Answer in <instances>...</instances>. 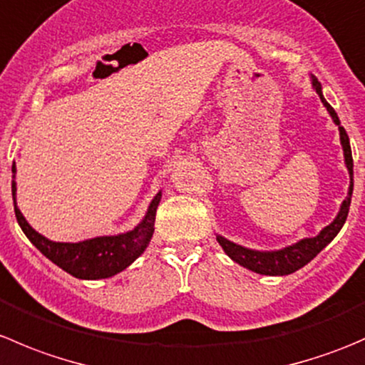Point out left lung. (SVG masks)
I'll use <instances>...</instances> for the list:
<instances>
[{"label": "left lung", "instance_id": "obj_1", "mask_svg": "<svg viewBox=\"0 0 365 365\" xmlns=\"http://www.w3.org/2000/svg\"><path fill=\"white\" fill-rule=\"evenodd\" d=\"M312 79V88L316 90V93L322 98L323 106L327 108L330 116H332L334 123L339 127V135H341V145L342 152H344V164L348 168L349 173V189L348 196L342 201L339 213H337L336 219L329 224L327 227H323L319 231V235L312 238H304V240L297 242V244L288 245L284 249H279V251H254V249L242 247V245L235 244V242H230L227 238L217 235V242H219L220 247L224 249V252L235 261V263L242 264L247 270L256 272V274L261 275H288L293 274V272L300 270L302 267L309 263L311 259H314L330 242L336 238V235L339 233L341 227L344 226L346 217H348L349 212V203H351V194H353V157H351V146H349L348 134H346L344 128L341 127V121L337 113L334 111L332 106L325 101L322 91V84L316 79L314 76H311Z\"/></svg>", "mask_w": 365, "mask_h": 365}]
</instances>
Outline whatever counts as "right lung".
I'll use <instances>...</instances> for the list:
<instances>
[{
    "label": "right lung",
    "instance_id": "right-lung-1",
    "mask_svg": "<svg viewBox=\"0 0 365 365\" xmlns=\"http://www.w3.org/2000/svg\"><path fill=\"white\" fill-rule=\"evenodd\" d=\"M14 178H16V162L12 165ZM16 180L12 182V197L14 210H16L17 222L26 237L29 238L33 245L38 249L47 259L65 270L67 274L77 279H86V281H97V279H108L120 274L121 270L134 263L145 249L148 247L153 235V224H155L157 206L160 203L162 192L157 194L148 206L145 219L138 224L132 231L127 233L113 235V237H97L90 240L76 242H53L49 238L36 233L16 203Z\"/></svg>",
    "mask_w": 365,
    "mask_h": 365
}]
</instances>
